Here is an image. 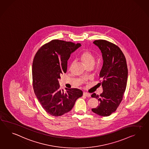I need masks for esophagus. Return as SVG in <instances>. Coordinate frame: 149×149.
<instances>
[{"mask_svg":"<svg viewBox=\"0 0 149 149\" xmlns=\"http://www.w3.org/2000/svg\"><path fill=\"white\" fill-rule=\"evenodd\" d=\"M83 95L84 96H85V97H90L91 96V95L89 93L86 92H83Z\"/></svg>","mask_w":149,"mask_h":149,"instance_id":"34e87169","label":"esophagus"}]
</instances>
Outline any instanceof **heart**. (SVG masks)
<instances>
[{"instance_id":"heart-1","label":"heart","mask_w":149,"mask_h":149,"mask_svg":"<svg viewBox=\"0 0 149 149\" xmlns=\"http://www.w3.org/2000/svg\"><path fill=\"white\" fill-rule=\"evenodd\" d=\"M80 59L86 66L94 65L95 62V57L91 51L85 50L80 54Z\"/></svg>"}]
</instances>
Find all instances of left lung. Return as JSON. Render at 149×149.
<instances>
[{
	"label": "left lung",
	"mask_w": 149,
	"mask_h": 149,
	"mask_svg": "<svg viewBox=\"0 0 149 149\" xmlns=\"http://www.w3.org/2000/svg\"><path fill=\"white\" fill-rule=\"evenodd\" d=\"M93 44L99 47L103 57V64L99 74L103 91L95 93L92 97L98 99L99 105L92 112L103 117L109 116L117 110L123 98L127 80L126 58L118 46L105 40H97Z\"/></svg>",
	"instance_id": "left-lung-1"
}]
</instances>
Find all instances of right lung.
Here are the masks:
<instances>
[{"label":"right lung","instance_id":"add662e5","mask_svg":"<svg viewBox=\"0 0 149 149\" xmlns=\"http://www.w3.org/2000/svg\"><path fill=\"white\" fill-rule=\"evenodd\" d=\"M80 43L54 39L42 46L32 63L33 87L42 108L53 116H61L71 110L77 99L83 95L78 88H60L59 79L67 71L71 54Z\"/></svg>","mask_w":149,"mask_h":149}]
</instances>
